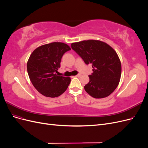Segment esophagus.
Masks as SVG:
<instances>
[{
  "label": "esophagus",
  "mask_w": 148,
  "mask_h": 148,
  "mask_svg": "<svg viewBox=\"0 0 148 148\" xmlns=\"http://www.w3.org/2000/svg\"><path fill=\"white\" fill-rule=\"evenodd\" d=\"M81 75H82L81 74H78L77 75H76L75 77H81Z\"/></svg>",
  "instance_id": "esophagus-1"
}]
</instances>
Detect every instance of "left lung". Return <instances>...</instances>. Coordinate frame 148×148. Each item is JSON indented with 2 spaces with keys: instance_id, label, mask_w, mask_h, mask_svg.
Segmentation results:
<instances>
[{
  "instance_id": "left-lung-1",
  "label": "left lung",
  "mask_w": 148,
  "mask_h": 148,
  "mask_svg": "<svg viewBox=\"0 0 148 148\" xmlns=\"http://www.w3.org/2000/svg\"><path fill=\"white\" fill-rule=\"evenodd\" d=\"M71 47L85 64H91L92 73L84 90L94 98L109 96L118 86L122 73L121 62L117 52L107 43L99 40L73 42Z\"/></svg>"
}]
</instances>
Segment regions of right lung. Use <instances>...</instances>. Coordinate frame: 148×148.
I'll return each instance as SVG.
<instances>
[{"mask_svg":"<svg viewBox=\"0 0 148 148\" xmlns=\"http://www.w3.org/2000/svg\"><path fill=\"white\" fill-rule=\"evenodd\" d=\"M71 50L64 42H53L34 49L27 62L30 81L37 91L43 96L56 97L68 88L71 78L58 76L62 56Z\"/></svg>","mask_w":148,"mask_h":148,"instance_id":"right-lung-1","label":"right lung"}]
</instances>
